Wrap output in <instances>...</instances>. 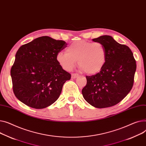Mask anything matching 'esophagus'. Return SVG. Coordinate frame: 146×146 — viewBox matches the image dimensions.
<instances>
[{
	"instance_id": "esophagus-1",
	"label": "esophagus",
	"mask_w": 146,
	"mask_h": 146,
	"mask_svg": "<svg viewBox=\"0 0 146 146\" xmlns=\"http://www.w3.org/2000/svg\"><path fill=\"white\" fill-rule=\"evenodd\" d=\"M79 76V75L77 74H76V73H72V79H75V78H77V77Z\"/></svg>"
}]
</instances>
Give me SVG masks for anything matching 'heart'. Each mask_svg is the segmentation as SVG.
Wrapping results in <instances>:
<instances>
[{"mask_svg": "<svg viewBox=\"0 0 146 146\" xmlns=\"http://www.w3.org/2000/svg\"><path fill=\"white\" fill-rule=\"evenodd\" d=\"M66 52H59L56 60L63 69L70 71L75 66L77 60L79 67L86 73L94 74L100 72L107 61V52L99 42L79 40L73 42Z\"/></svg>", "mask_w": 146, "mask_h": 146, "instance_id": "1", "label": "heart"}]
</instances>
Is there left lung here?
I'll return each instance as SVG.
<instances>
[{"label": "left lung", "instance_id": "left-lung-1", "mask_svg": "<svg viewBox=\"0 0 146 146\" xmlns=\"http://www.w3.org/2000/svg\"><path fill=\"white\" fill-rule=\"evenodd\" d=\"M99 42L107 52V61L97 74L86 76L87 84L82 89L85 100L96 108H106L120 102L131 90L136 62L130 48L108 35L92 39Z\"/></svg>", "mask_w": 146, "mask_h": 146}]
</instances>
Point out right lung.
Instances as JSON below:
<instances>
[{
	"label": "right lung",
	"instance_id": "right-lung-1",
	"mask_svg": "<svg viewBox=\"0 0 146 146\" xmlns=\"http://www.w3.org/2000/svg\"><path fill=\"white\" fill-rule=\"evenodd\" d=\"M67 44L42 36L22 45L15 56L11 75L17 99L31 108L40 109L54 103L71 74L63 69L56 56Z\"/></svg>",
	"mask_w": 146,
	"mask_h": 146
}]
</instances>
